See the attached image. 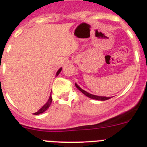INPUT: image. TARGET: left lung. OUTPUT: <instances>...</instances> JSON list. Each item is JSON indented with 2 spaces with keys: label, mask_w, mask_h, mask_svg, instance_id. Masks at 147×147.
I'll use <instances>...</instances> for the list:
<instances>
[{
  "label": "left lung",
  "mask_w": 147,
  "mask_h": 147,
  "mask_svg": "<svg viewBox=\"0 0 147 147\" xmlns=\"http://www.w3.org/2000/svg\"><path fill=\"white\" fill-rule=\"evenodd\" d=\"M76 88L78 89V90L81 91V92H82L83 94L85 95V96H88L89 98H91V99H94V100H109V99L112 98L111 96H96V95H93V94H89V93H88L87 91H85V90H84L83 89H82V88H80L79 86L77 84H76Z\"/></svg>",
  "instance_id": "left-lung-1"
}]
</instances>
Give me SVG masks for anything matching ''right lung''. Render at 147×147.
Wrapping results in <instances>:
<instances>
[{"mask_svg":"<svg viewBox=\"0 0 147 147\" xmlns=\"http://www.w3.org/2000/svg\"><path fill=\"white\" fill-rule=\"evenodd\" d=\"M61 70H62V68H60V69H59L57 71V74H56V76H58V75L60 73ZM51 102H52V97H51V96H50V97H49L47 102L46 103H45V104L44 105V106H43V107H41V108H40L38 111V112H36L35 113H34V115H39V114H41V113H45V111H46L47 109L49 108V107H50V106H51Z\"/></svg>","mask_w":147,"mask_h":147,"instance_id":"obj_1","label":"right lung"}]
</instances>
